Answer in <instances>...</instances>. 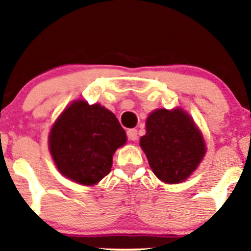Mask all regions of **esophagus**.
Instances as JSON below:
<instances>
[{"instance_id": "obj_1", "label": "esophagus", "mask_w": 251, "mask_h": 251, "mask_svg": "<svg viewBox=\"0 0 251 251\" xmlns=\"http://www.w3.org/2000/svg\"><path fill=\"white\" fill-rule=\"evenodd\" d=\"M127 138L132 142H135L138 139V131L135 128H131L127 131Z\"/></svg>"}]
</instances>
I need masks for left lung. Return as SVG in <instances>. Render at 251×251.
I'll list each match as a JSON object with an SVG mask.
<instances>
[{
  "mask_svg": "<svg viewBox=\"0 0 251 251\" xmlns=\"http://www.w3.org/2000/svg\"><path fill=\"white\" fill-rule=\"evenodd\" d=\"M140 146L153 174L169 184L185 180L205 154L201 132L191 117L179 108L152 112Z\"/></svg>",
  "mask_w": 251,
  "mask_h": 251,
  "instance_id": "left-lung-1",
  "label": "left lung"
}]
</instances>
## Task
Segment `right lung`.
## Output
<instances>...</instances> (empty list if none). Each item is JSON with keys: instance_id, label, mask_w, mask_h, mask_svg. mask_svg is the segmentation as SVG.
I'll return each mask as SVG.
<instances>
[{"instance_id": "add662e5", "label": "right lung", "mask_w": 251, "mask_h": 251, "mask_svg": "<svg viewBox=\"0 0 251 251\" xmlns=\"http://www.w3.org/2000/svg\"><path fill=\"white\" fill-rule=\"evenodd\" d=\"M126 143L117 117L99 103H71L50 133V150L65 177L93 185L107 176L116 150Z\"/></svg>"}]
</instances>
